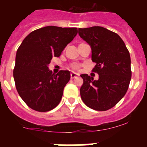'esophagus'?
<instances>
[{
    "label": "esophagus",
    "instance_id": "obj_1",
    "mask_svg": "<svg viewBox=\"0 0 147 147\" xmlns=\"http://www.w3.org/2000/svg\"><path fill=\"white\" fill-rule=\"evenodd\" d=\"M78 75H78V73H76V72H71V74H70V77H71V78H72V79L77 78Z\"/></svg>",
    "mask_w": 147,
    "mask_h": 147
}]
</instances>
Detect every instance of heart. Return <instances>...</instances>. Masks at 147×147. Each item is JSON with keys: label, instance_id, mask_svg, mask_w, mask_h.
<instances>
[{"label": "heart", "instance_id": "heart-1", "mask_svg": "<svg viewBox=\"0 0 147 147\" xmlns=\"http://www.w3.org/2000/svg\"><path fill=\"white\" fill-rule=\"evenodd\" d=\"M71 67H72V69H78V68H79V66H78V65H76V64H72V65H71Z\"/></svg>", "mask_w": 147, "mask_h": 147}]
</instances>
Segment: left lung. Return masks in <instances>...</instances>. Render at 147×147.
<instances>
[{
	"label": "left lung",
	"mask_w": 147,
	"mask_h": 147,
	"mask_svg": "<svg viewBox=\"0 0 147 147\" xmlns=\"http://www.w3.org/2000/svg\"><path fill=\"white\" fill-rule=\"evenodd\" d=\"M79 35L91 47L92 72L99 79L81 75L80 95L88 107L97 111L111 109L123 98L131 78V59L124 41L115 32L100 26L79 28Z\"/></svg>",
	"instance_id": "left-lung-1"
}]
</instances>
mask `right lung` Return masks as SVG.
<instances>
[{"label": "right lung", "mask_w": 147, "mask_h": 147, "mask_svg": "<svg viewBox=\"0 0 147 147\" xmlns=\"http://www.w3.org/2000/svg\"><path fill=\"white\" fill-rule=\"evenodd\" d=\"M77 34V28L46 26L31 32L18 47L13 78L19 95L31 109L48 112L59 105L70 73L55 75L48 65Z\"/></svg>", "instance_id": "add662e5"}]
</instances>
